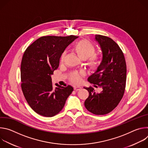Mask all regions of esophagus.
Returning <instances> with one entry per match:
<instances>
[{
    "label": "esophagus",
    "mask_w": 148,
    "mask_h": 148,
    "mask_svg": "<svg viewBox=\"0 0 148 148\" xmlns=\"http://www.w3.org/2000/svg\"><path fill=\"white\" fill-rule=\"evenodd\" d=\"M74 89L76 91H79V90H81V87H78V86H74Z\"/></svg>",
    "instance_id": "obj_1"
}]
</instances>
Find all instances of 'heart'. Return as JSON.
<instances>
[{
  "mask_svg": "<svg viewBox=\"0 0 148 148\" xmlns=\"http://www.w3.org/2000/svg\"><path fill=\"white\" fill-rule=\"evenodd\" d=\"M74 51L82 60H86L88 58L87 65L90 69L92 71H96L100 66L102 59L101 57L97 54H95V46L87 40H81L74 46ZM65 57V53H63L60 56V62H63ZM82 73L74 72L70 75V80L75 84L80 82Z\"/></svg>",
  "mask_w": 148,
  "mask_h": 148,
  "instance_id": "obj_1",
  "label": "heart"
}]
</instances>
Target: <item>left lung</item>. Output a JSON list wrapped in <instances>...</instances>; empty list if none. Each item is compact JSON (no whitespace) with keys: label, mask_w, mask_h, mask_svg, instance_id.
<instances>
[{"label":"left lung","mask_w":148,"mask_h":148,"mask_svg":"<svg viewBox=\"0 0 148 148\" xmlns=\"http://www.w3.org/2000/svg\"><path fill=\"white\" fill-rule=\"evenodd\" d=\"M95 40L102 54L98 69L88 81L95 87H101V93L94 88H85L89 96L84 102L87 110L95 115H105L111 112L123 97L126 84V66L122 51L111 38L97 34Z\"/></svg>","instance_id":"8db88e82"}]
</instances>
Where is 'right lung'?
Masks as SVG:
<instances>
[{
    "label": "right lung",
    "mask_w": 148,
    "mask_h": 148,
    "mask_svg": "<svg viewBox=\"0 0 148 148\" xmlns=\"http://www.w3.org/2000/svg\"><path fill=\"white\" fill-rule=\"evenodd\" d=\"M78 37L43 36L29 46L21 62V81L23 95L37 114L51 117L64 107L73 87L54 88L51 75L59 66L60 56L66 47Z\"/></svg>",
    "instance_id": "obj_1"
}]
</instances>
